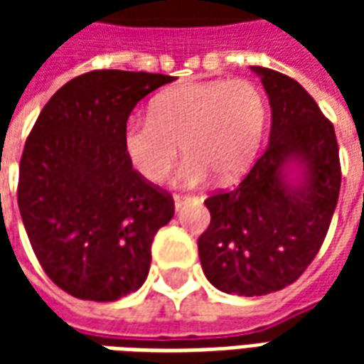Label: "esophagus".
Masks as SVG:
<instances>
[{"label": "esophagus", "instance_id": "1", "mask_svg": "<svg viewBox=\"0 0 364 364\" xmlns=\"http://www.w3.org/2000/svg\"><path fill=\"white\" fill-rule=\"evenodd\" d=\"M175 208H181L185 203H189V200H193L195 197H191V195H175Z\"/></svg>", "mask_w": 364, "mask_h": 364}]
</instances>
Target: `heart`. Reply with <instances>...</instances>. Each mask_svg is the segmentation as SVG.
I'll return each mask as SVG.
<instances>
[{
	"label": "heart",
	"instance_id": "1",
	"mask_svg": "<svg viewBox=\"0 0 364 364\" xmlns=\"http://www.w3.org/2000/svg\"><path fill=\"white\" fill-rule=\"evenodd\" d=\"M267 107L247 80H216L179 85L159 93L150 117L130 114L122 127V150L144 179H166L179 156L189 158L175 181L197 187L210 173L232 181L252 166L265 132Z\"/></svg>",
	"mask_w": 364,
	"mask_h": 364
}]
</instances>
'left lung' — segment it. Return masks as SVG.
Listing matches in <instances>:
<instances>
[{
  "instance_id": "left-lung-1",
  "label": "left lung",
  "mask_w": 364,
  "mask_h": 364,
  "mask_svg": "<svg viewBox=\"0 0 364 364\" xmlns=\"http://www.w3.org/2000/svg\"><path fill=\"white\" fill-rule=\"evenodd\" d=\"M267 91L269 146L234 189L214 191L210 224L198 237L206 279L228 294L261 296L296 281L320 252L341 187L336 130L308 91L289 75L253 66ZM306 164V183L292 191L280 167Z\"/></svg>"
}]
</instances>
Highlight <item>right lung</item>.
Segmentation results:
<instances>
[{
	"mask_svg": "<svg viewBox=\"0 0 364 364\" xmlns=\"http://www.w3.org/2000/svg\"><path fill=\"white\" fill-rule=\"evenodd\" d=\"M175 77L93 70L62 85L28 132L17 203L36 259L60 289L112 302L144 284L173 197L130 166L122 127Z\"/></svg>",
	"mask_w": 364,
	"mask_h": 364,
	"instance_id": "right-lung-1",
	"label": "right lung"
}]
</instances>
